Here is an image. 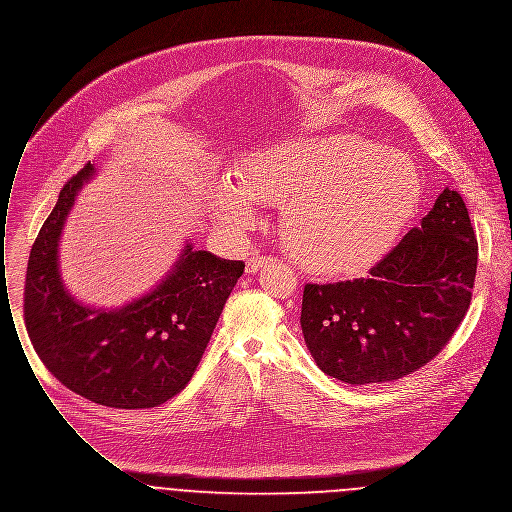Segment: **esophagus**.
<instances>
[{
    "label": "esophagus",
    "instance_id": "34e87169",
    "mask_svg": "<svg viewBox=\"0 0 512 512\" xmlns=\"http://www.w3.org/2000/svg\"><path fill=\"white\" fill-rule=\"evenodd\" d=\"M266 262H270V258H268V256L252 254V256L246 260V272H248V274H254V272H258Z\"/></svg>",
    "mask_w": 512,
    "mask_h": 512
}]
</instances>
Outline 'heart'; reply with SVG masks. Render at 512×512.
I'll return each mask as SVG.
<instances>
[{
    "instance_id": "1",
    "label": "heart",
    "mask_w": 512,
    "mask_h": 512,
    "mask_svg": "<svg viewBox=\"0 0 512 512\" xmlns=\"http://www.w3.org/2000/svg\"><path fill=\"white\" fill-rule=\"evenodd\" d=\"M415 165L357 137L286 139L254 153L238 178L206 192L212 216L234 230L256 222V202L282 204L290 256L320 274H347L383 256L419 202Z\"/></svg>"
}]
</instances>
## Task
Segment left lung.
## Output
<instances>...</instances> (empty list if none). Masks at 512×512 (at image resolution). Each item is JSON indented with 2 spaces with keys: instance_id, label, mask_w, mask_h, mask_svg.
I'll list each match as a JSON object with an SVG mask.
<instances>
[{
  "instance_id": "left-lung-1",
  "label": "left lung",
  "mask_w": 512,
  "mask_h": 512,
  "mask_svg": "<svg viewBox=\"0 0 512 512\" xmlns=\"http://www.w3.org/2000/svg\"><path fill=\"white\" fill-rule=\"evenodd\" d=\"M477 258L465 200L445 188L365 278L304 286L300 324L318 367L367 385L429 363L471 306Z\"/></svg>"
}]
</instances>
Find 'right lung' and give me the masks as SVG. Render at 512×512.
I'll list each match as a JSON object with an SVG mask.
<instances>
[{"instance_id":"add662e5","label":"right lung","mask_w":512,"mask_h":512,"mask_svg":"<svg viewBox=\"0 0 512 512\" xmlns=\"http://www.w3.org/2000/svg\"><path fill=\"white\" fill-rule=\"evenodd\" d=\"M93 171L87 163L67 180L31 246L25 328L43 365L73 393L117 409L157 407L194 375L244 262L186 244L171 274L145 298L111 312L81 306L63 288L57 248Z\"/></svg>"}]
</instances>
